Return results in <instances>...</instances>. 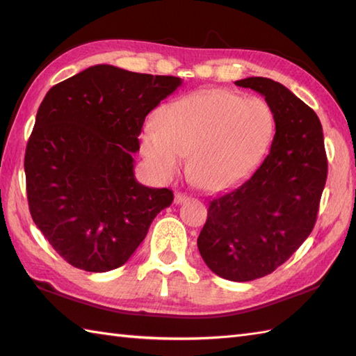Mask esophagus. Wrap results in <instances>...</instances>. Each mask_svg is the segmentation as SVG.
<instances>
[{
    "instance_id": "34e87169",
    "label": "esophagus",
    "mask_w": 356,
    "mask_h": 356,
    "mask_svg": "<svg viewBox=\"0 0 356 356\" xmlns=\"http://www.w3.org/2000/svg\"><path fill=\"white\" fill-rule=\"evenodd\" d=\"M186 200H188V197H186L184 193H176V194H174V203H176V205H182V203L186 202Z\"/></svg>"
}]
</instances>
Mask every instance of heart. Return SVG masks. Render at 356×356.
<instances>
[{
  "label": "heart",
  "instance_id": "b5f03b06",
  "mask_svg": "<svg viewBox=\"0 0 356 356\" xmlns=\"http://www.w3.org/2000/svg\"><path fill=\"white\" fill-rule=\"evenodd\" d=\"M275 131L274 113L257 97L205 90L166 104L145 127L142 149L159 177L171 179L188 157L191 182L220 191L251 174Z\"/></svg>",
  "mask_w": 356,
  "mask_h": 356
}]
</instances>
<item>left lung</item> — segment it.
Instances as JSON below:
<instances>
[{
  "label": "left lung",
  "instance_id": "obj_1",
  "mask_svg": "<svg viewBox=\"0 0 356 356\" xmlns=\"http://www.w3.org/2000/svg\"><path fill=\"white\" fill-rule=\"evenodd\" d=\"M236 86L264 97L274 113L275 136L245 182L211 199L197 246L216 275L251 282L282 266L312 232L327 157L318 116L289 88L260 76Z\"/></svg>",
  "mask_w": 356,
  "mask_h": 356
}]
</instances>
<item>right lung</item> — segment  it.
<instances>
[{"instance_id": "1", "label": "right lung", "mask_w": 356, "mask_h": 356, "mask_svg": "<svg viewBox=\"0 0 356 356\" xmlns=\"http://www.w3.org/2000/svg\"><path fill=\"white\" fill-rule=\"evenodd\" d=\"M180 86L176 76L99 64L45 95L24 157L29 209L72 266H122L172 203L168 188L136 180L133 153L148 113Z\"/></svg>"}]
</instances>
